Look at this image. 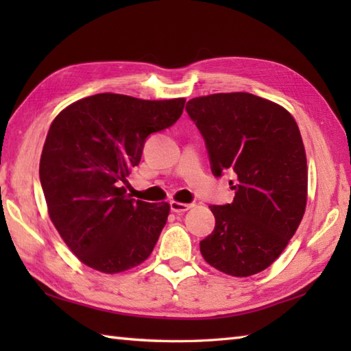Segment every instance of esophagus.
<instances>
[{"label":"esophagus","instance_id":"1","mask_svg":"<svg viewBox=\"0 0 351 351\" xmlns=\"http://www.w3.org/2000/svg\"><path fill=\"white\" fill-rule=\"evenodd\" d=\"M193 206H195V204H182V202H176V200H171L170 202V208L173 213H185Z\"/></svg>","mask_w":351,"mask_h":351}]
</instances>
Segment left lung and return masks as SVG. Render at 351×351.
I'll use <instances>...</instances> for the list:
<instances>
[{
	"instance_id": "1",
	"label": "left lung",
	"mask_w": 351,
	"mask_h": 351,
	"mask_svg": "<svg viewBox=\"0 0 351 351\" xmlns=\"http://www.w3.org/2000/svg\"><path fill=\"white\" fill-rule=\"evenodd\" d=\"M185 110L205 138L213 173L229 170L237 178L234 202L210 206L215 228L200 253L235 278L263 271L285 250L306 210L299 126L279 104L245 92L199 96Z\"/></svg>"
}]
</instances>
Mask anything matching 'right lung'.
Listing matches in <instances>:
<instances>
[{
	"label": "right lung",
	"instance_id": "right-lung-1",
	"mask_svg": "<svg viewBox=\"0 0 351 351\" xmlns=\"http://www.w3.org/2000/svg\"><path fill=\"white\" fill-rule=\"evenodd\" d=\"M184 106V98L98 93L52 121L40 155L42 190L52 225L84 265L116 274L152 253L170 205L131 199L122 182L138 166L149 134L173 125Z\"/></svg>",
	"mask_w": 351,
	"mask_h": 351
}]
</instances>
